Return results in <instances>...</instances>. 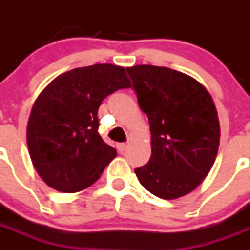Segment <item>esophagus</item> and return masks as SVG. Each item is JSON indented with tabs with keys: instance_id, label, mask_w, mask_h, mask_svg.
<instances>
[{
	"instance_id": "obj_1",
	"label": "esophagus",
	"mask_w": 250,
	"mask_h": 250,
	"mask_svg": "<svg viewBox=\"0 0 250 250\" xmlns=\"http://www.w3.org/2000/svg\"><path fill=\"white\" fill-rule=\"evenodd\" d=\"M116 147H118V151L120 152V154H123V152L126 150V144H125V143H120V144L116 145Z\"/></svg>"
}]
</instances>
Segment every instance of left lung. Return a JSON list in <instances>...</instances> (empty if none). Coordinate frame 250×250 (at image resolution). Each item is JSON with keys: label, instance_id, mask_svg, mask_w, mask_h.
Masks as SVG:
<instances>
[{"label": "left lung", "instance_id": "8db88e82", "mask_svg": "<svg viewBox=\"0 0 250 250\" xmlns=\"http://www.w3.org/2000/svg\"><path fill=\"white\" fill-rule=\"evenodd\" d=\"M140 109L147 115L151 156L135 174L161 199H176L205 179L219 147L218 112L210 94L193 77L167 67L126 68Z\"/></svg>", "mask_w": 250, "mask_h": 250}]
</instances>
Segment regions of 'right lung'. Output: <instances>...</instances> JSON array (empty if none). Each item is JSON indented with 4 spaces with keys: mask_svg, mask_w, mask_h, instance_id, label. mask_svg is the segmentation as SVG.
Segmentation results:
<instances>
[{
    "mask_svg": "<svg viewBox=\"0 0 250 250\" xmlns=\"http://www.w3.org/2000/svg\"><path fill=\"white\" fill-rule=\"evenodd\" d=\"M127 87L125 68L98 63L60 75L40 94L28 119L27 146L48 187L75 193L100 178L116 150L99 135V107Z\"/></svg>",
    "mask_w": 250,
    "mask_h": 250,
    "instance_id": "1",
    "label": "right lung"
}]
</instances>
